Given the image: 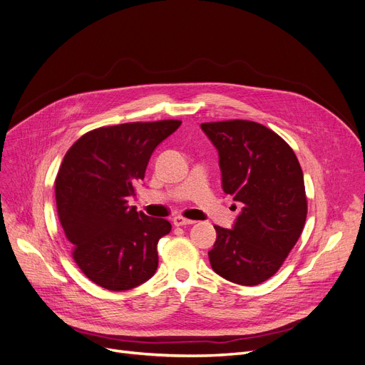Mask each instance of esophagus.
Wrapping results in <instances>:
<instances>
[{
    "label": "esophagus",
    "instance_id": "1",
    "mask_svg": "<svg viewBox=\"0 0 365 365\" xmlns=\"http://www.w3.org/2000/svg\"><path fill=\"white\" fill-rule=\"evenodd\" d=\"M173 224L176 227H185V225H192L195 224V220H191V219H185L182 216H176L173 219Z\"/></svg>",
    "mask_w": 365,
    "mask_h": 365
}]
</instances>
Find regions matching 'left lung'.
Instances as JSON below:
<instances>
[{
	"mask_svg": "<svg viewBox=\"0 0 365 365\" xmlns=\"http://www.w3.org/2000/svg\"><path fill=\"white\" fill-rule=\"evenodd\" d=\"M201 130L217 149L222 189L243 205L231 230L215 227L210 265L232 283L259 284L279 270L303 232V170L287 141L261 123L207 122Z\"/></svg>",
	"mask_w": 365,
	"mask_h": 365,
	"instance_id": "obj_1",
	"label": "left lung"
}]
</instances>
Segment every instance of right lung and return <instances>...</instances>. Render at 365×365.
<instances>
[{
	"instance_id": "right-lung-1",
	"label": "right lung",
	"mask_w": 365,
	"mask_h": 365,
	"mask_svg": "<svg viewBox=\"0 0 365 365\" xmlns=\"http://www.w3.org/2000/svg\"><path fill=\"white\" fill-rule=\"evenodd\" d=\"M180 120L131 122L92 130L68 149L55 180L58 216L83 274L108 291H128L158 268L167 219L128 205L156 146Z\"/></svg>"
}]
</instances>
